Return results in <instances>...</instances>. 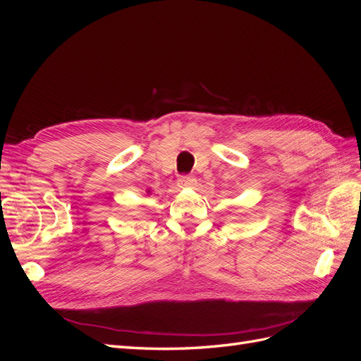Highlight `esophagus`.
I'll use <instances>...</instances> for the list:
<instances>
[{
  "instance_id": "esophagus-1",
  "label": "esophagus",
  "mask_w": 361,
  "mask_h": 361,
  "mask_svg": "<svg viewBox=\"0 0 361 361\" xmlns=\"http://www.w3.org/2000/svg\"><path fill=\"white\" fill-rule=\"evenodd\" d=\"M178 183H179L180 188H192V187H195L197 180H195L192 176H180Z\"/></svg>"
}]
</instances>
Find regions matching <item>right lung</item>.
Masks as SVG:
<instances>
[{
  "label": "right lung",
  "instance_id": "add662e5",
  "mask_svg": "<svg viewBox=\"0 0 361 361\" xmlns=\"http://www.w3.org/2000/svg\"><path fill=\"white\" fill-rule=\"evenodd\" d=\"M147 194H150V191H149V190H147Z\"/></svg>",
  "mask_w": 361,
  "mask_h": 361
}]
</instances>
